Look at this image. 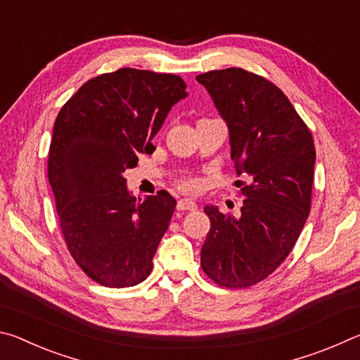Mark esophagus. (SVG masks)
<instances>
[{
  "label": "esophagus",
  "mask_w": 360,
  "mask_h": 360,
  "mask_svg": "<svg viewBox=\"0 0 360 360\" xmlns=\"http://www.w3.org/2000/svg\"><path fill=\"white\" fill-rule=\"evenodd\" d=\"M198 208V205L191 198H182L178 202V210L179 211H195Z\"/></svg>",
  "instance_id": "obj_1"
}]
</instances>
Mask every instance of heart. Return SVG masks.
Returning a JSON list of instances; mask_svg holds the SVG:
<instances>
[{
	"instance_id": "1",
	"label": "heart",
	"mask_w": 360,
	"mask_h": 360,
	"mask_svg": "<svg viewBox=\"0 0 360 360\" xmlns=\"http://www.w3.org/2000/svg\"><path fill=\"white\" fill-rule=\"evenodd\" d=\"M195 186H197V181H193V179L186 181V182H182V184H181V187H184V188H193Z\"/></svg>"
}]
</instances>
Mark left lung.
<instances>
[{"label":"left lung","instance_id":"left-lung-1","mask_svg":"<svg viewBox=\"0 0 360 360\" xmlns=\"http://www.w3.org/2000/svg\"><path fill=\"white\" fill-rule=\"evenodd\" d=\"M229 129L230 157L248 182L238 216L206 205L211 221L202 268L224 288L271 275L309 214L316 150L311 131L275 84L241 68L197 76Z\"/></svg>","mask_w":360,"mask_h":360}]
</instances>
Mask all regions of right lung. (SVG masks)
<instances>
[{
    "label": "right lung",
    "instance_id": "add662e5",
    "mask_svg": "<svg viewBox=\"0 0 360 360\" xmlns=\"http://www.w3.org/2000/svg\"><path fill=\"white\" fill-rule=\"evenodd\" d=\"M187 96L176 75L122 68L85 82L53 124L47 174L72 259L106 288H130L150 275L172 221L167 191L133 197L124 178L138 165L168 112Z\"/></svg>",
    "mask_w": 360,
    "mask_h": 360
}]
</instances>
